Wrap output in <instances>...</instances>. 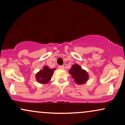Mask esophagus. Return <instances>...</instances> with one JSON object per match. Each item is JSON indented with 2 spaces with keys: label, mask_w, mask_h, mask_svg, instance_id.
<instances>
[{
  "label": "esophagus",
  "mask_w": 125,
  "mask_h": 125,
  "mask_svg": "<svg viewBox=\"0 0 125 125\" xmlns=\"http://www.w3.org/2000/svg\"><path fill=\"white\" fill-rule=\"evenodd\" d=\"M59 68L61 69H64V66L63 65L59 66Z\"/></svg>",
  "instance_id": "obj_1"
}]
</instances>
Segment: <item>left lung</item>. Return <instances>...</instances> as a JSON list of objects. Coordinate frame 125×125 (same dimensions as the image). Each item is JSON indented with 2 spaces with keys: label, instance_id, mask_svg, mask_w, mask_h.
<instances>
[{
  "label": "left lung",
  "instance_id": "obj_1",
  "mask_svg": "<svg viewBox=\"0 0 125 125\" xmlns=\"http://www.w3.org/2000/svg\"><path fill=\"white\" fill-rule=\"evenodd\" d=\"M70 74L74 81L78 84H84L89 79V74L79 64H73L69 70Z\"/></svg>",
  "mask_w": 125,
  "mask_h": 125
}]
</instances>
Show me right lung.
I'll return each instance as SVG.
<instances>
[{
	"label": "right lung",
	"mask_w": 125,
	"mask_h": 125,
	"mask_svg": "<svg viewBox=\"0 0 125 125\" xmlns=\"http://www.w3.org/2000/svg\"><path fill=\"white\" fill-rule=\"evenodd\" d=\"M54 70V68L50 69L46 66H44L42 70H41L36 74V81L41 84L48 83L51 81Z\"/></svg>",
	"instance_id": "add662e5"
}]
</instances>
